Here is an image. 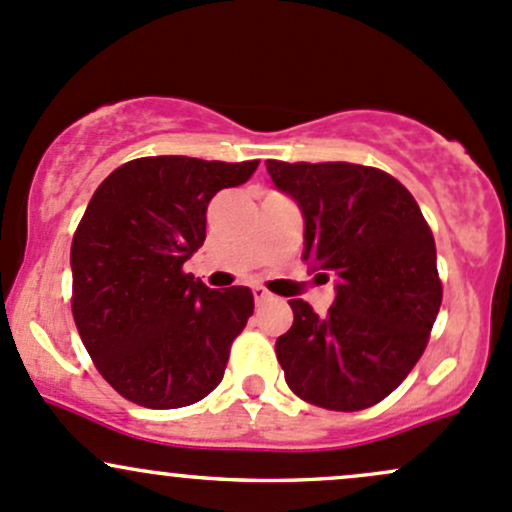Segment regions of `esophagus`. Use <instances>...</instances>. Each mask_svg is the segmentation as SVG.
Here are the masks:
<instances>
[{
	"mask_svg": "<svg viewBox=\"0 0 512 512\" xmlns=\"http://www.w3.org/2000/svg\"><path fill=\"white\" fill-rule=\"evenodd\" d=\"M251 293H254L256 305H261V302H268V300H271V293H268L266 288H261V285H256V288H251Z\"/></svg>",
	"mask_w": 512,
	"mask_h": 512,
	"instance_id": "obj_1",
	"label": "esophagus"
}]
</instances>
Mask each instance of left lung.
<instances>
[{"label":"left lung","mask_w":512,"mask_h":512,"mask_svg":"<svg viewBox=\"0 0 512 512\" xmlns=\"http://www.w3.org/2000/svg\"><path fill=\"white\" fill-rule=\"evenodd\" d=\"M266 168L305 219L302 261L337 278L327 315L288 300L293 327L276 342L285 383L317 408H371L405 381L437 320L434 236L415 197L383 170L342 161Z\"/></svg>","instance_id":"obj_1"}]
</instances>
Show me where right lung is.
I'll return each mask as SVG.
<instances>
[{"instance_id": "1", "label": "right lung", "mask_w": 512, "mask_h": 512, "mask_svg": "<svg viewBox=\"0 0 512 512\" xmlns=\"http://www.w3.org/2000/svg\"><path fill=\"white\" fill-rule=\"evenodd\" d=\"M256 168L148 156L92 195L70 246L73 317L97 371L131 403L185 408L222 383L254 293L207 288L183 263L205 244L212 197Z\"/></svg>"}]
</instances>
